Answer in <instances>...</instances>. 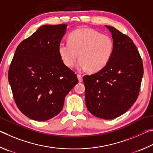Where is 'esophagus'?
Masks as SVG:
<instances>
[{"label":"esophagus","mask_w":153,"mask_h":153,"mask_svg":"<svg viewBox=\"0 0 153 153\" xmlns=\"http://www.w3.org/2000/svg\"><path fill=\"white\" fill-rule=\"evenodd\" d=\"M77 77H78V79H79V82H82V76L81 74H77Z\"/></svg>","instance_id":"esophagus-1"}]
</instances>
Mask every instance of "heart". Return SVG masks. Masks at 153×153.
Returning a JSON list of instances; mask_svg holds the SVG:
<instances>
[{"instance_id": "heart-1", "label": "heart", "mask_w": 153, "mask_h": 153, "mask_svg": "<svg viewBox=\"0 0 153 153\" xmlns=\"http://www.w3.org/2000/svg\"><path fill=\"white\" fill-rule=\"evenodd\" d=\"M114 49V40L109 35L82 27L72 31L68 36V42H61L58 50L66 66L72 67L79 56L77 68L97 72L108 64Z\"/></svg>"}]
</instances>
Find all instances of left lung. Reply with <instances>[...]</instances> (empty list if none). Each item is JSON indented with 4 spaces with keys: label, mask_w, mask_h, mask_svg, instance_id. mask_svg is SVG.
<instances>
[{
    "label": "left lung",
    "mask_w": 153,
    "mask_h": 153,
    "mask_svg": "<svg viewBox=\"0 0 153 153\" xmlns=\"http://www.w3.org/2000/svg\"><path fill=\"white\" fill-rule=\"evenodd\" d=\"M112 35L114 49L108 64L96 73L85 75V102L91 114L104 120L126 113L138 97L143 64L130 37L105 25Z\"/></svg>",
    "instance_id": "obj_1"
}]
</instances>
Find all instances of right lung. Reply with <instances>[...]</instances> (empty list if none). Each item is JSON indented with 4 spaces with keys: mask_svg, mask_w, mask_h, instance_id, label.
<instances>
[{
    "mask_svg": "<svg viewBox=\"0 0 153 153\" xmlns=\"http://www.w3.org/2000/svg\"><path fill=\"white\" fill-rule=\"evenodd\" d=\"M66 27L43 25L16 49L8 79L16 105L29 118L45 121L58 115L66 95L79 82L58 53Z\"/></svg>",
    "mask_w": 153,
    "mask_h": 153,
    "instance_id": "obj_1",
    "label": "right lung"
}]
</instances>
